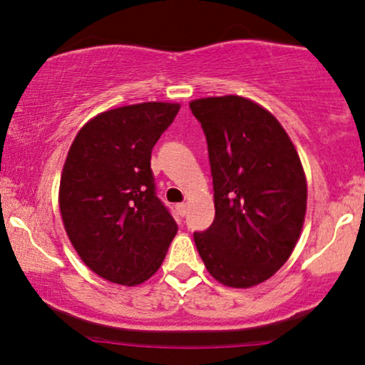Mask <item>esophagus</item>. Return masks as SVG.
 Here are the masks:
<instances>
[{"instance_id": "obj_1", "label": "esophagus", "mask_w": 365, "mask_h": 365, "mask_svg": "<svg viewBox=\"0 0 365 365\" xmlns=\"http://www.w3.org/2000/svg\"><path fill=\"white\" fill-rule=\"evenodd\" d=\"M176 211H178L179 216H186V212H187V204H186V202L176 204Z\"/></svg>"}]
</instances>
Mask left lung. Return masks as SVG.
<instances>
[{
  "label": "left lung",
  "instance_id": "1",
  "mask_svg": "<svg viewBox=\"0 0 365 365\" xmlns=\"http://www.w3.org/2000/svg\"><path fill=\"white\" fill-rule=\"evenodd\" d=\"M207 141L216 216L194 232L209 274L251 287L272 276L296 247L307 184L287 133L267 109L241 96L189 104Z\"/></svg>",
  "mask_w": 365,
  "mask_h": 365
}]
</instances>
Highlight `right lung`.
I'll list each match as a JSON object with an SVG mask.
<instances>
[{
  "mask_svg": "<svg viewBox=\"0 0 365 365\" xmlns=\"http://www.w3.org/2000/svg\"><path fill=\"white\" fill-rule=\"evenodd\" d=\"M178 111L171 103L111 109L84 124L69 148L59 211L79 257L106 281H148L176 236V221L156 196L151 153Z\"/></svg>",
  "mask_w": 365,
  "mask_h": 365,
  "instance_id": "right-lung-1",
  "label": "right lung"
}]
</instances>
